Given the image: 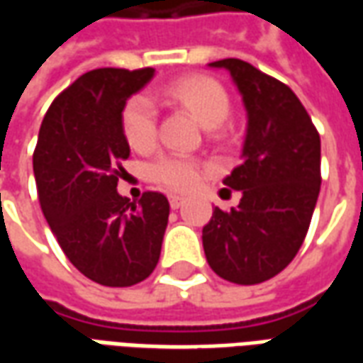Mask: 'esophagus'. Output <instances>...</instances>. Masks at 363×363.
I'll use <instances>...</instances> for the list:
<instances>
[{
    "label": "esophagus",
    "instance_id": "1",
    "mask_svg": "<svg viewBox=\"0 0 363 363\" xmlns=\"http://www.w3.org/2000/svg\"><path fill=\"white\" fill-rule=\"evenodd\" d=\"M182 202H184V198L179 196V194H171V196H169V204H171L173 210H179L182 206Z\"/></svg>",
    "mask_w": 363,
    "mask_h": 363
}]
</instances>
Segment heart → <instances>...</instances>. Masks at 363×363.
<instances>
[{
  "instance_id": "b5f03b06",
  "label": "heart",
  "mask_w": 363,
  "mask_h": 363,
  "mask_svg": "<svg viewBox=\"0 0 363 363\" xmlns=\"http://www.w3.org/2000/svg\"><path fill=\"white\" fill-rule=\"evenodd\" d=\"M153 99L184 106L206 130L223 124L229 114V96L220 82L206 75H190L155 91ZM122 132L128 145L135 151H147L157 135V111L150 96L135 95L122 111ZM153 181L173 190H189L200 179L196 161L184 155H161L150 167Z\"/></svg>"
}]
</instances>
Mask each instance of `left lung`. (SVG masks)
<instances>
[{
  "instance_id": "1",
  "label": "left lung",
  "mask_w": 363,
  "mask_h": 363,
  "mask_svg": "<svg viewBox=\"0 0 363 363\" xmlns=\"http://www.w3.org/2000/svg\"><path fill=\"white\" fill-rule=\"evenodd\" d=\"M225 69L247 112L241 165L223 184L241 190L237 208H213L202 229L206 260L223 280L252 286L294 260L311 223L320 189V138L296 93L243 60L208 64Z\"/></svg>"
}]
</instances>
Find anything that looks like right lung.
<instances>
[{
  "label": "right lung",
  "mask_w": 363,
  "mask_h": 363,
  "mask_svg": "<svg viewBox=\"0 0 363 363\" xmlns=\"http://www.w3.org/2000/svg\"><path fill=\"white\" fill-rule=\"evenodd\" d=\"M155 69L103 67L83 74L50 104L33 169L40 208L69 262L89 280L126 288L157 267L169 200L145 192L120 196V167L130 157L122 111Z\"/></svg>",
  "instance_id": "obj_1"
}]
</instances>
